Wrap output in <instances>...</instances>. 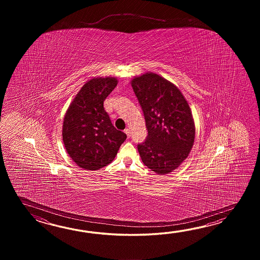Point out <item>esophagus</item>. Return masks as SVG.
Wrapping results in <instances>:
<instances>
[{
    "label": "esophagus",
    "mask_w": 260,
    "mask_h": 260,
    "mask_svg": "<svg viewBox=\"0 0 260 260\" xmlns=\"http://www.w3.org/2000/svg\"><path fill=\"white\" fill-rule=\"evenodd\" d=\"M124 133L126 134V136H127L128 138L131 137V132H130V129H129V128H125V129H124Z\"/></svg>",
    "instance_id": "esophagus-1"
}]
</instances>
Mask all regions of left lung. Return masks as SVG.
Listing matches in <instances>:
<instances>
[{
	"mask_svg": "<svg viewBox=\"0 0 260 260\" xmlns=\"http://www.w3.org/2000/svg\"><path fill=\"white\" fill-rule=\"evenodd\" d=\"M142 108L148 137L138 144L144 165L158 175L177 169L187 159L195 138V124L188 101L177 86L153 72L131 81Z\"/></svg>",
	"mask_w": 260,
	"mask_h": 260,
	"instance_id": "1",
	"label": "left lung"
}]
</instances>
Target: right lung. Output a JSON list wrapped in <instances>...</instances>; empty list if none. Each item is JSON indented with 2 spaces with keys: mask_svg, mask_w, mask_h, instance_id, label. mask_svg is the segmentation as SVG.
<instances>
[{
  "mask_svg": "<svg viewBox=\"0 0 260 260\" xmlns=\"http://www.w3.org/2000/svg\"><path fill=\"white\" fill-rule=\"evenodd\" d=\"M115 77H94L83 84L64 116L63 142L69 156L84 170H99L114 160L126 135L117 130L104 110L116 87Z\"/></svg>",
  "mask_w": 260,
  "mask_h": 260,
  "instance_id": "add662e5",
  "label": "right lung"
}]
</instances>
